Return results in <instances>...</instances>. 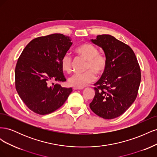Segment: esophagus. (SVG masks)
<instances>
[{
    "instance_id": "34e87169",
    "label": "esophagus",
    "mask_w": 157,
    "mask_h": 157,
    "mask_svg": "<svg viewBox=\"0 0 157 157\" xmlns=\"http://www.w3.org/2000/svg\"><path fill=\"white\" fill-rule=\"evenodd\" d=\"M83 88H77V87H73V90H82Z\"/></svg>"
}]
</instances>
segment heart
<instances>
[{
    "label": "heart",
    "mask_w": 157,
    "mask_h": 157,
    "mask_svg": "<svg viewBox=\"0 0 157 157\" xmlns=\"http://www.w3.org/2000/svg\"><path fill=\"white\" fill-rule=\"evenodd\" d=\"M76 52L87 60L85 70L83 73H75L68 79V83L71 86L83 88L89 84L94 82L96 79L95 73L101 75L105 71L107 60L106 56L103 54L98 53L96 46L90 43H84L76 49ZM61 67L66 72L70 73L72 71L73 59L71 54L66 53L63 55L61 61Z\"/></svg>",
    "instance_id": "obj_1"
}]
</instances>
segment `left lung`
<instances>
[{
    "instance_id": "obj_1",
    "label": "left lung",
    "mask_w": 157,
    "mask_h": 157,
    "mask_svg": "<svg viewBox=\"0 0 157 157\" xmlns=\"http://www.w3.org/2000/svg\"><path fill=\"white\" fill-rule=\"evenodd\" d=\"M94 44L103 50L107 65L101 77L95 83L91 110L105 119L122 115L137 97L141 71L130 47L109 35H98Z\"/></svg>"
}]
</instances>
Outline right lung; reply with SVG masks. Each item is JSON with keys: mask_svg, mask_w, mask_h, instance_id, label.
Instances as JSON below:
<instances>
[{"mask_svg": "<svg viewBox=\"0 0 157 157\" xmlns=\"http://www.w3.org/2000/svg\"><path fill=\"white\" fill-rule=\"evenodd\" d=\"M72 44L69 36L55 33L35 38L21 52L15 69L16 89L32 111L41 115L54 112L73 91L54 84L66 80L61 61Z\"/></svg>", "mask_w": 157, "mask_h": 157, "instance_id": "right-lung-1", "label": "right lung"}]
</instances>
